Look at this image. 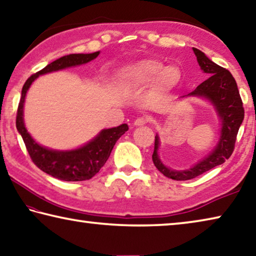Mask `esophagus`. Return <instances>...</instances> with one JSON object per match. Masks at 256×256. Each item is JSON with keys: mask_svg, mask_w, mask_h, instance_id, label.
<instances>
[{"mask_svg": "<svg viewBox=\"0 0 256 256\" xmlns=\"http://www.w3.org/2000/svg\"><path fill=\"white\" fill-rule=\"evenodd\" d=\"M149 122V118H144V116H141V118H138L136 120H134V125L136 126H142V125H144Z\"/></svg>", "mask_w": 256, "mask_h": 256, "instance_id": "obj_1", "label": "esophagus"}]
</instances>
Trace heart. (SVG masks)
<instances>
[{
	"instance_id": "b5f03b06",
	"label": "heart",
	"mask_w": 256,
	"mask_h": 256,
	"mask_svg": "<svg viewBox=\"0 0 256 256\" xmlns=\"http://www.w3.org/2000/svg\"><path fill=\"white\" fill-rule=\"evenodd\" d=\"M118 76L120 82L128 86H142L154 81V92L162 94L177 86L182 73L178 68L164 66L158 60L146 58L125 66Z\"/></svg>"
}]
</instances>
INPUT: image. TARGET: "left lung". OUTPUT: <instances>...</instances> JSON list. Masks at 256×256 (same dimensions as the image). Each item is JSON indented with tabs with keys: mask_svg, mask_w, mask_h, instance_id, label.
<instances>
[{
	"mask_svg": "<svg viewBox=\"0 0 256 256\" xmlns=\"http://www.w3.org/2000/svg\"><path fill=\"white\" fill-rule=\"evenodd\" d=\"M198 66L210 76L198 84L188 96L204 97L214 104L220 120H222V136L218 144L212 152L196 166L186 170H172L160 162L158 156L159 138H154V150L152 162L157 170L168 178L175 180H188L224 164L230 157L237 138L238 130L244 120V107L237 88V84L232 73L219 66L198 48H193Z\"/></svg>",
	"mask_w": 256,
	"mask_h": 256,
	"instance_id": "left-lung-1",
	"label": "left lung"
}]
</instances>
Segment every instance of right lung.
<instances>
[{
	"mask_svg": "<svg viewBox=\"0 0 256 256\" xmlns=\"http://www.w3.org/2000/svg\"><path fill=\"white\" fill-rule=\"evenodd\" d=\"M99 55V52L92 54H70L52 62L42 70L32 74L24 82L20 102L16 110V125L27 148L32 162L46 174L66 182L86 180L94 177L105 164L116 141L128 131V124L118 128L102 130L98 136L79 149L71 151H56L44 148L30 136L24 123V102L30 84L38 76L45 74L62 68L81 66L88 63Z\"/></svg>",
	"mask_w": 256,
	"mask_h": 256,
	"instance_id": "add662e5",
	"label": "right lung"
}]
</instances>
